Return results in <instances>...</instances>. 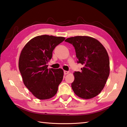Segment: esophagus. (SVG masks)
I'll use <instances>...</instances> for the list:
<instances>
[{"mask_svg": "<svg viewBox=\"0 0 127 127\" xmlns=\"http://www.w3.org/2000/svg\"><path fill=\"white\" fill-rule=\"evenodd\" d=\"M69 71H66V70H64V73L65 75L69 74Z\"/></svg>", "mask_w": 127, "mask_h": 127, "instance_id": "1", "label": "esophagus"}]
</instances>
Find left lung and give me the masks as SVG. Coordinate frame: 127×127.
<instances>
[{
    "instance_id": "8db88e82",
    "label": "left lung",
    "mask_w": 127,
    "mask_h": 127,
    "mask_svg": "<svg viewBox=\"0 0 127 127\" xmlns=\"http://www.w3.org/2000/svg\"><path fill=\"white\" fill-rule=\"evenodd\" d=\"M76 50L78 63L84 66L82 72H75L71 86L74 94L83 99H90L104 89L110 73L108 54L97 40L86 36L66 38Z\"/></svg>"
}]
</instances>
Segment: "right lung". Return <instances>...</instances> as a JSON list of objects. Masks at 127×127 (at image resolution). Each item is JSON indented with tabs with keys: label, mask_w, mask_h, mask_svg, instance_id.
<instances>
[{
	"label": "right lung",
	"mask_w": 127,
	"mask_h": 127,
	"mask_svg": "<svg viewBox=\"0 0 127 127\" xmlns=\"http://www.w3.org/2000/svg\"><path fill=\"white\" fill-rule=\"evenodd\" d=\"M65 38L37 36L30 40L21 51L18 67L23 83L38 99H49L57 93L63 78V70L48 69L46 64L52 58L54 49Z\"/></svg>",
	"instance_id": "right-lung-1"
}]
</instances>
